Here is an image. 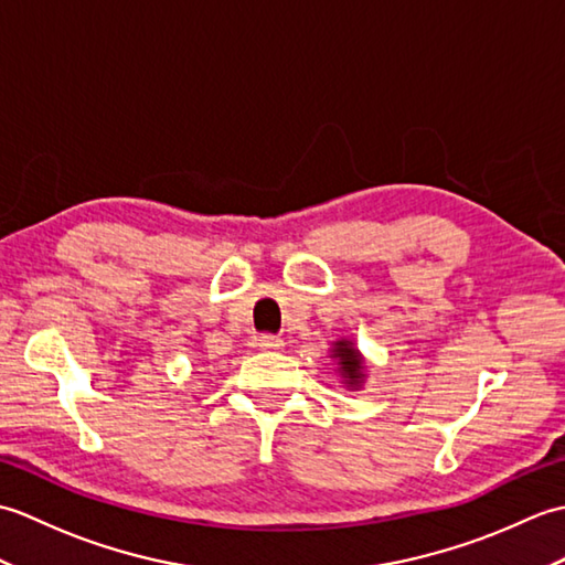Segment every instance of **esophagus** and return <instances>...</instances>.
Here are the masks:
<instances>
[{"label": "esophagus", "mask_w": 565, "mask_h": 565, "mask_svg": "<svg viewBox=\"0 0 565 565\" xmlns=\"http://www.w3.org/2000/svg\"><path fill=\"white\" fill-rule=\"evenodd\" d=\"M257 347L259 350H281L284 342H281V338H276V334H259Z\"/></svg>", "instance_id": "34e87169"}]
</instances>
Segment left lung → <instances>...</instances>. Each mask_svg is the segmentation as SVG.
I'll return each mask as SVG.
<instances>
[{
  "label": "left lung",
  "mask_w": 565,
  "mask_h": 565,
  "mask_svg": "<svg viewBox=\"0 0 565 565\" xmlns=\"http://www.w3.org/2000/svg\"><path fill=\"white\" fill-rule=\"evenodd\" d=\"M332 356L338 359V371L347 388H359L364 383V356L352 340H338L332 347Z\"/></svg>",
  "instance_id": "left-lung-1"
}]
</instances>
